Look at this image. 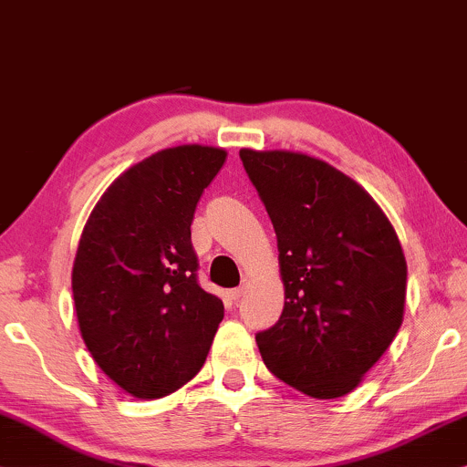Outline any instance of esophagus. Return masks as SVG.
I'll return each instance as SVG.
<instances>
[{"mask_svg": "<svg viewBox=\"0 0 467 467\" xmlns=\"http://www.w3.org/2000/svg\"><path fill=\"white\" fill-rule=\"evenodd\" d=\"M245 293V286H239V288H233V291H230V297L234 299V302H237V299H241V295Z\"/></svg>", "mask_w": 467, "mask_h": 467, "instance_id": "34e87169", "label": "esophagus"}]
</instances>
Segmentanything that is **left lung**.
I'll return each mask as SVG.
<instances>
[{
  "label": "left lung",
  "mask_w": 467,
  "mask_h": 467,
  "mask_svg": "<svg viewBox=\"0 0 467 467\" xmlns=\"http://www.w3.org/2000/svg\"><path fill=\"white\" fill-rule=\"evenodd\" d=\"M274 223L285 308L256 336L275 377L312 399L362 383L405 312L407 263L397 230L351 176L293 150H239Z\"/></svg>",
  "instance_id": "1"
}]
</instances>
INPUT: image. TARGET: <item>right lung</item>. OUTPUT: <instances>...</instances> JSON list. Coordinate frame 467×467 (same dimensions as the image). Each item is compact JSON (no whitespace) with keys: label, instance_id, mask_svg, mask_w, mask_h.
I'll return each instance as SVG.
<instances>
[{"label":"right lung","instance_id":"obj_1","mask_svg":"<svg viewBox=\"0 0 467 467\" xmlns=\"http://www.w3.org/2000/svg\"><path fill=\"white\" fill-rule=\"evenodd\" d=\"M228 152L157 150L125 170L88 217L73 263L81 338L99 368L135 399H161L198 375L223 304L196 280L192 222Z\"/></svg>","mask_w":467,"mask_h":467}]
</instances>
